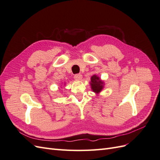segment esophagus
I'll return each mask as SVG.
<instances>
[{"label": "esophagus", "mask_w": 160, "mask_h": 160, "mask_svg": "<svg viewBox=\"0 0 160 160\" xmlns=\"http://www.w3.org/2000/svg\"><path fill=\"white\" fill-rule=\"evenodd\" d=\"M74 78L76 80H81L82 78H83V76H82L81 74H76L74 76Z\"/></svg>", "instance_id": "1"}]
</instances>
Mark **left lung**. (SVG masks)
I'll return each instance as SVG.
<instances>
[{
    "label": "left lung",
    "instance_id": "obj_1",
    "mask_svg": "<svg viewBox=\"0 0 160 160\" xmlns=\"http://www.w3.org/2000/svg\"><path fill=\"white\" fill-rule=\"evenodd\" d=\"M90 85L91 90L95 93L98 95L103 89L105 86V82L103 80H101L100 77L98 76V75L95 74L91 77Z\"/></svg>",
    "mask_w": 160,
    "mask_h": 160
}]
</instances>
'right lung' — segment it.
Listing matches in <instances>:
<instances>
[{"label":"right lung","mask_w":160,"mask_h":160,"mask_svg":"<svg viewBox=\"0 0 160 160\" xmlns=\"http://www.w3.org/2000/svg\"><path fill=\"white\" fill-rule=\"evenodd\" d=\"M62 85H62V86H64L65 85H66V83H61Z\"/></svg>","instance_id":"right-lung-1"}]
</instances>
